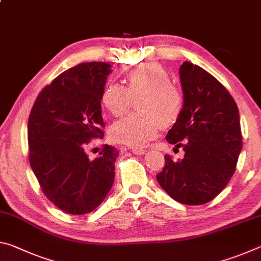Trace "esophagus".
I'll return each mask as SVG.
<instances>
[{
  "label": "esophagus",
  "instance_id": "esophagus-1",
  "mask_svg": "<svg viewBox=\"0 0 261 261\" xmlns=\"http://www.w3.org/2000/svg\"><path fill=\"white\" fill-rule=\"evenodd\" d=\"M145 152V149L144 148H139V147H135V148H132V153H135V154H137V155H140V154H144Z\"/></svg>",
  "mask_w": 261,
  "mask_h": 261
}]
</instances>
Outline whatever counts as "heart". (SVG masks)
I'll return each instance as SVG.
<instances>
[{
  "mask_svg": "<svg viewBox=\"0 0 261 261\" xmlns=\"http://www.w3.org/2000/svg\"><path fill=\"white\" fill-rule=\"evenodd\" d=\"M126 85L108 83L101 93V105L113 116L120 117L136 100L138 110L114 123L110 136L115 141L139 147L155 138L161 125L169 127L183 112L184 96L170 74L159 63H144L131 69L125 76Z\"/></svg>",
  "mask_w": 261,
  "mask_h": 261,
  "instance_id": "b5f03b06",
  "label": "heart"
}]
</instances>
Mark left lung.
I'll return each mask as SVG.
<instances>
[{
    "label": "left lung",
    "instance_id": "obj_1",
    "mask_svg": "<svg viewBox=\"0 0 261 261\" xmlns=\"http://www.w3.org/2000/svg\"><path fill=\"white\" fill-rule=\"evenodd\" d=\"M183 112L166 137L182 147V160L165 155L156 175L161 188L180 204L202 205L227 187L236 170L243 141L240 113L228 90L198 65L179 68Z\"/></svg>",
    "mask_w": 261,
    "mask_h": 261
}]
</instances>
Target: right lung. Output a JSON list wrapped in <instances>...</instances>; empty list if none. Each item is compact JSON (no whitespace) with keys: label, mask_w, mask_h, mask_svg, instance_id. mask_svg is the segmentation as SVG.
<instances>
[{"label":"right lung","mask_w":261,"mask_h":261,"mask_svg":"<svg viewBox=\"0 0 261 261\" xmlns=\"http://www.w3.org/2000/svg\"><path fill=\"white\" fill-rule=\"evenodd\" d=\"M110 65L86 62L42 88L30 113L29 160L45 196L73 215L94 211L112 189L118 149L103 145L94 160L86 146L103 138L102 93Z\"/></svg>","instance_id":"obj_1"}]
</instances>
